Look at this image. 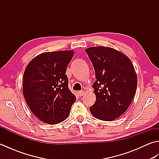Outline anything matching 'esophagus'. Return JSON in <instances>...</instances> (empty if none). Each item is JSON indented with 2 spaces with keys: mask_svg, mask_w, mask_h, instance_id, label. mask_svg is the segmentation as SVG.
Listing matches in <instances>:
<instances>
[{
  "mask_svg": "<svg viewBox=\"0 0 159 159\" xmlns=\"http://www.w3.org/2000/svg\"><path fill=\"white\" fill-rule=\"evenodd\" d=\"M78 93H79V96H84V94H85V91H83V90L80 91V92H78Z\"/></svg>",
  "mask_w": 159,
  "mask_h": 159,
  "instance_id": "esophagus-1",
  "label": "esophagus"
}]
</instances>
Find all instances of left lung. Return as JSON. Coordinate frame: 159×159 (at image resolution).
<instances>
[{"instance_id": "8db88e82", "label": "left lung", "mask_w": 159, "mask_h": 159, "mask_svg": "<svg viewBox=\"0 0 159 159\" xmlns=\"http://www.w3.org/2000/svg\"><path fill=\"white\" fill-rule=\"evenodd\" d=\"M96 80L93 84L96 102L89 110L103 121H113L129 107L135 95L137 77L133 63L116 49L105 46L88 48Z\"/></svg>"}]
</instances>
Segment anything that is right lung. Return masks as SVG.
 I'll use <instances>...</instances> for the list:
<instances>
[{"label": "right lung", "mask_w": 159, "mask_h": 159, "mask_svg": "<svg viewBox=\"0 0 159 159\" xmlns=\"http://www.w3.org/2000/svg\"><path fill=\"white\" fill-rule=\"evenodd\" d=\"M74 53L72 50L42 53L29 62L24 72L23 94L26 104L46 124L65 120L76 101L66 74Z\"/></svg>", "instance_id": "1"}]
</instances>
